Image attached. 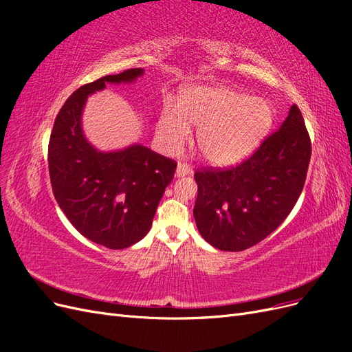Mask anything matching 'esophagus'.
I'll return each mask as SVG.
<instances>
[{"mask_svg": "<svg viewBox=\"0 0 352 352\" xmlns=\"http://www.w3.org/2000/svg\"><path fill=\"white\" fill-rule=\"evenodd\" d=\"M188 175H192V168H190L189 164L186 163H179L176 167V176L177 177H184Z\"/></svg>", "mask_w": 352, "mask_h": 352, "instance_id": "esophagus-1", "label": "esophagus"}]
</instances>
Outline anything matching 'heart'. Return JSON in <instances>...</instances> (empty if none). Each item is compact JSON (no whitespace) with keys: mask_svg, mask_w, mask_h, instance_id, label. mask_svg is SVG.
<instances>
[{"mask_svg":"<svg viewBox=\"0 0 352 352\" xmlns=\"http://www.w3.org/2000/svg\"><path fill=\"white\" fill-rule=\"evenodd\" d=\"M273 124V109L261 98L226 87H190L177 101L166 102L157 122L163 150L176 153L198 127L201 155L214 166L241 162L257 148Z\"/></svg>","mask_w":352,"mask_h":352,"instance_id":"1","label":"heart"}]
</instances>
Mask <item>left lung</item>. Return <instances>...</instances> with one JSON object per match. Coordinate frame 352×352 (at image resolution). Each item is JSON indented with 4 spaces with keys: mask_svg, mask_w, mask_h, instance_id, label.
<instances>
[{
    "mask_svg": "<svg viewBox=\"0 0 352 352\" xmlns=\"http://www.w3.org/2000/svg\"><path fill=\"white\" fill-rule=\"evenodd\" d=\"M310 157V135L294 104L279 129L241 164L197 170L201 236L221 251H243L267 238L300 198Z\"/></svg>",
    "mask_w": 352,
    "mask_h": 352,
    "instance_id": "obj_1",
    "label": "left lung"
}]
</instances>
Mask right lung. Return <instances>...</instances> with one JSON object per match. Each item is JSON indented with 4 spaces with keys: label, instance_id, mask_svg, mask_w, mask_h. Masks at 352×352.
Returning <instances> with one entry per match:
<instances>
[{
    "label": "right lung",
    "instance_id": "1",
    "mask_svg": "<svg viewBox=\"0 0 352 352\" xmlns=\"http://www.w3.org/2000/svg\"><path fill=\"white\" fill-rule=\"evenodd\" d=\"M144 73L107 74L74 91L58 111L48 145L52 192L61 211L89 241L123 250L141 241L177 163L141 144L102 153L82 131V111L91 94L107 83H131Z\"/></svg>",
    "mask_w": 352,
    "mask_h": 352
}]
</instances>
